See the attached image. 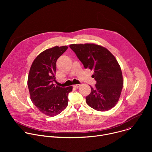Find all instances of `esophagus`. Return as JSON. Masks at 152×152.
Listing matches in <instances>:
<instances>
[{"label": "esophagus", "instance_id": "obj_1", "mask_svg": "<svg viewBox=\"0 0 152 152\" xmlns=\"http://www.w3.org/2000/svg\"><path fill=\"white\" fill-rule=\"evenodd\" d=\"M79 86H80L79 84H76V85H73V87L75 88H78L79 87Z\"/></svg>", "mask_w": 152, "mask_h": 152}]
</instances>
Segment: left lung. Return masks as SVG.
<instances>
[{
  "mask_svg": "<svg viewBox=\"0 0 152 152\" xmlns=\"http://www.w3.org/2000/svg\"><path fill=\"white\" fill-rule=\"evenodd\" d=\"M70 48L85 69L94 71L95 87L86 102L98 111L111 110L118 102L123 85L121 70L115 56L105 48L92 43L73 44Z\"/></svg>",
  "mask_w": 152,
  "mask_h": 152,
  "instance_id": "obj_1",
  "label": "left lung"
}]
</instances>
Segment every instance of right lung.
Here are the masks:
<instances>
[{
	"label": "right lung",
	"mask_w": 152,
	"mask_h": 152,
	"mask_svg": "<svg viewBox=\"0 0 152 152\" xmlns=\"http://www.w3.org/2000/svg\"><path fill=\"white\" fill-rule=\"evenodd\" d=\"M67 46H55L39 53L31 67L28 86L31 100L44 114L54 117L63 111L68 105V95L72 86L64 88L55 86L56 61Z\"/></svg>",
	"instance_id": "right-lung-1"
}]
</instances>
